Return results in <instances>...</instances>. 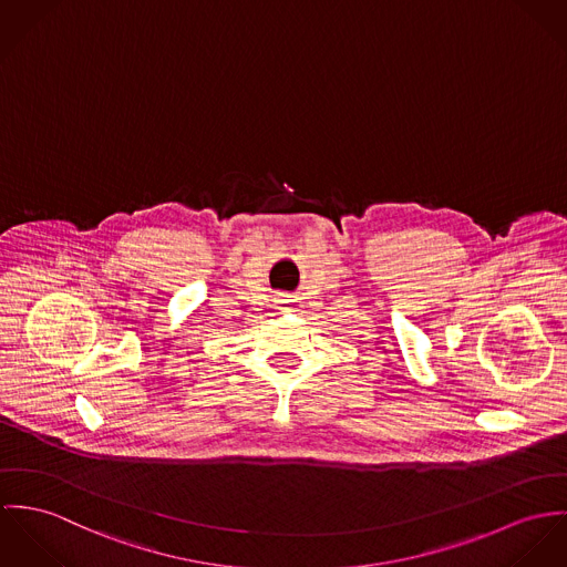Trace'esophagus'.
Masks as SVG:
<instances>
[{
	"mask_svg": "<svg viewBox=\"0 0 567 567\" xmlns=\"http://www.w3.org/2000/svg\"><path fill=\"white\" fill-rule=\"evenodd\" d=\"M282 302H287V300H282ZM280 309H287V305H282V307H280Z\"/></svg>",
	"mask_w": 567,
	"mask_h": 567,
	"instance_id": "obj_1",
	"label": "esophagus"
}]
</instances>
